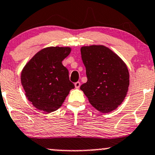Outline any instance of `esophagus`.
I'll return each mask as SVG.
<instances>
[{
  "label": "esophagus",
  "mask_w": 155,
  "mask_h": 155,
  "mask_svg": "<svg viewBox=\"0 0 155 155\" xmlns=\"http://www.w3.org/2000/svg\"><path fill=\"white\" fill-rule=\"evenodd\" d=\"M80 85H81V83L79 82H77L75 83V87H76V88H79Z\"/></svg>",
  "instance_id": "esophagus-1"
}]
</instances>
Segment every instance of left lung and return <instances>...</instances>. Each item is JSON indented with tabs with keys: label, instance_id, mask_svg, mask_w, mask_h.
Here are the masks:
<instances>
[{
	"label": "left lung",
	"instance_id": "1",
	"mask_svg": "<svg viewBox=\"0 0 155 155\" xmlns=\"http://www.w3.org/2000/svg\"><path fill=\"white\" fill-rule=\"evenodd\" d=\"M87 81L80 89L98 111L108 113L124 101L129 87V72L122 59L102 45L81 48Z\"/></svg>",
	"mask_w": 155,
	"mask_h": 155
}]
</instances>
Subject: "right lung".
Returning <instances> with one entry per match:
<instances>
[{
  "label": "right lung",
  "mask_w": 155,
  "mask_h": 155,
  "mask_svg": "<svg viewBox=\"0 0 155 155\" xmlns=\"http://www.w3.org/2000/svg\"><path fill=\"white\" fill-rule=\"evenodd\" d=\"M70 51V47L43 48L23 68L21 85L28 100L39 110L47 113L57 110L75 87L68 70L62 64Z\"/></svg>",
  "instance_id": "add662e5"
}]
</instances>
